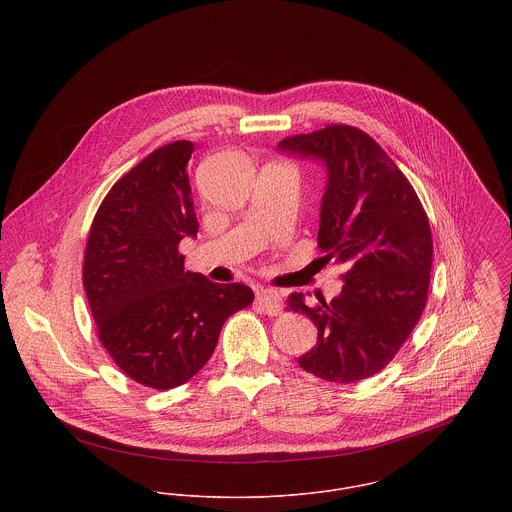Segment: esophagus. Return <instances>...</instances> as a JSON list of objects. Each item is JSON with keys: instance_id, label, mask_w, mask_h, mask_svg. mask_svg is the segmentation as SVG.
Returning a JSON list of instances; mask_svg holds the SVG:
<instances>
[{"instance_id": "obj_1", "label": "esophagus", "mask_w": 512, "mask_h": 512, "mask_svg": "<svg viewBox=\"0 0 512 512\" xmlns=\"http://www.w3.org/2000/svg\"><path fill=\"white\" fill-rule=\"evenodd\" d=\"M256 303L258 307L268 315H280L282 313V299L280 293L274 290H258L256 292Z\"/></svg>"}]
</instances>
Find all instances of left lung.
<instances>
[{
  "label": "left lung",
  "instance_id": "obj_1",
  "mask_svg": "<svg viewBox=\"0 0 512 512\" xmlns=\"http://www.w3.org/2000/svg\"><path fill=\"white\" fill-rule=\"evenodd\" d=\"M278 147L327 165L317 242L327 262L345 268L343 290L329 303L290 295L288 311L317 327V347L297 363L327 382L365 380L396 357L422 317L434 252L430 220L406 175L355 126L331 124Z\"/></svg>",
  "mask_w": 512,
  "mask_h": 512
}]
</instances>
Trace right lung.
<instances>
[{
    "instance_id": "right-lung-1",
    "label": "right lung",
    "mask_w": 512,
    "mask_h": 512,
    "mask_svg": "<svg viewBox=\"0 0 512 512\" xmlns=\"http://www.w3.org/2000/svg\"><path fill=\"white\" fill-rule=\"evenodd\" d=\"M193 149L187 140L157 147L114 183L82 264L102 347L126 376L155 390L193 378L224 321L254 301L244 284H215L183 266L179 242L199 230L187 173Z\"/></svg>"
}]
</instances>
